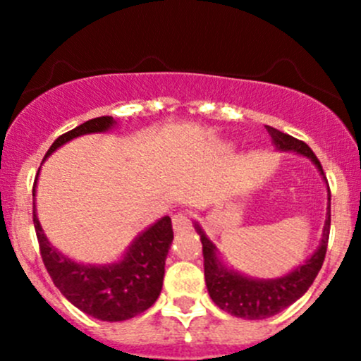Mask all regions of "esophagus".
I'll use <instances>...</instances> for the list:
<instances>
[{"label":"esophagus","instance_id":"34e87169","mask_svg":"<svg viewBox=\"0 0 361 361\" xmlns=\"http://www.w3.org/2000/svg\"><path fill=\"white\" fill-rule=\"evenodd\" d=\"M173 229L180 234L192 231V222H190V217L186 215V212H178L173 215Z\"/></svg>","mask_w":361,"mask_h":361}]
</instances>
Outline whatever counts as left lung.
<instances>
[{
  "label": "left lung",
  "instance_id": "obj_1",
  "mask_svg": "<svg viewBox=\"0 0 361 361\" xmlns=\"http://www.w3.org/2000/svg\"><path fill=\"white\" fill-rule=\"evenodd\" d=\"M268 134L271 135L273 144L279 151H292L297 154L309 157L316 168L319 169L322 178L326 180L324 171H322L321 163L312 152L307 144L302 140L292 137V135L283 134L270 126H267ZM327 183V181H326ZM329 227H331V192L327 186V214L324 231H322V239L319 247L299 264L295 270L280 279L261 280L251 279V276L243 275V273L227 268L226 264L219 259L217 247L207 238L204 229L198 224H195V229L200 234L202 251H204V270H205V283L210 293V299L215 302L226 312L233 314L235 317L243 319H267L275 316L292 305L297 299H300L307 292L312 281L316 280L319 270L326 258L327 241H329Z\"/></svg>",
  "mask_w": 361,
  "mask_h": 361
}]
</instances>
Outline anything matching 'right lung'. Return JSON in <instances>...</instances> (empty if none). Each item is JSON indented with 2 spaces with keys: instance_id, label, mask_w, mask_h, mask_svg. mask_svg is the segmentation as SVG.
I'll return each instance as SVG.
<instances>
[{
  "instance_id": "obj_1",
  "label": "right lung",
  "mask_w": 361,
  "mask_h": 361,
  "mask_svg": "<svg viewBox=\"0 0 361 361\" xmlns=\"http://www.w3.org/2000/svg\"><path fill=\"white\" fill-rule=\"evenodd\" d=\"M114 117H97L81 123L54 140L49 157L57 147L80 135L106 132L115 126ZM44 157V159H45ZM40 171V169H39ZM37 173L34 181V226L40 255L49 275L62 295L74 307L100 321L117 322L147 310L159 297L164 279V261L173 243L171 219H163L140 233L122 259L110 264H85L64 256L45 238L35 210Z\"/></svg>"
}]
</instances>
